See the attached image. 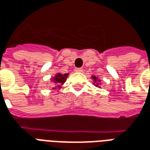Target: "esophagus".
I'll return each instance as SVG.
<instances>
[{
    "label": "esophagus",
    "instance_id": "1",
    "mask_svg": "<svg viewBox=\"0 0 150 150\" xmlns=\"http://www.w3.org/2000/svg\"><path fill=\"white\" fill-rule=\"evenodd\" d=\"M75 71L76 72H82L83 71V69L82 68H75Z\"/></svg>",
    "mask_w": 150,
    "mask_h": 150
}]
</instances>
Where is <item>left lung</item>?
I'll use <instances>...</instances> for the list:
<instances>
[{
    "mask_svg": "<svg viewBox=\"0 0 150 150\" xmlns=\"http://www.w3.org/2000/svg\"><path fill=\"white\" fill-rule=\"evenodd\" d=\"M91 79H93V82H94L93 83H94L95 86H96V87H99V84H100V80L98 79L97 77H96L95 75H92V76H91ZM99 88H100V87H99Z\"/></svg>",
    "mask_w": 150,
    "mask_h": 150,
    "instance_id": "obj_1",
    "label": "left lung"
}]
</instances>
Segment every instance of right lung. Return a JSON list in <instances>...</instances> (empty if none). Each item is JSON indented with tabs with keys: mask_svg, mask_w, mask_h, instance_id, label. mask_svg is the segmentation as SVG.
<instances>
[{
	"mask_svg": "<svg viewBox=\"0 0 150 150\" xmlns=\"http://www.w3.org/2000/svg\"><path fill=\"white\" fill-rule=\"evenodd\" d=\"M68 75V73H67V74L57 73L55 76L51 79V81L53 83H54V85H55V88H54V89H57V88L59 89V88H61V86L65 83L66 79L67 78Z\"/></svg>",
	"mask_w": 150,
	"mask_h": 150,
	"instance_id": "right-lung-1",
	"label": "right lung"
}]
</instances>
